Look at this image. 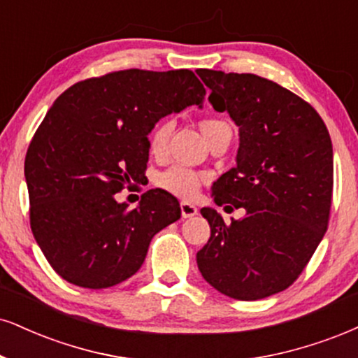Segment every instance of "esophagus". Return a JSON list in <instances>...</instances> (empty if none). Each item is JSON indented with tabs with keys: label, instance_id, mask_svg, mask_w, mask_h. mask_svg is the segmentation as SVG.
<instances>
[{
	"label": "esophagus",
	"instance_id": "esophagus-1",
	"mask_svg": "<svg viewBox=\"0 0 358 358\" xmlns=\"http://www.w3.org/2000/svg\"><path fill=\"white\" fill-rule=\"evenodd\" d=\"M180 215H182L184 219L194 217V215H197V207L189 204V202H180Z\"/></svg>",
	"mask_w": 358,
	"mask_h": 358
}]
</instances>
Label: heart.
I'll use <instances>...</instances> for the list:
<instances>
[{"instance_id":"b5f03b06","label":"heart","mask_w":358,"mask_h":358,"mask_svg":"<svg viewBox=\"0 0 358 358\" xmlns=\"http://www.w3.org/2000/svg\"><path fill=\"white\" fill-rule=\"evenodd\" d=\"M199 127L202 134L207 138V141H210L217 132L227 129V127L231 126H229L224 119L206 117L199 122ZM171 132L172 122L167 121V119L157 122V124L152 127L151 134H149V152H151L152 156H164ZM206 179L207 176L204 172L189 169V167L184 166H172L157 176L156 182L159 187L164 189L166 192L172 194V196L180 197V199H192V197L199 192V187L202 186V182H204Z\"/></svg>"}]
</instances>
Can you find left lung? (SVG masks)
Here are the masks:
<instances>
[{
  "label": "left lung",
  "mask_w": 358,
  "mask_h": 358,
  "mask_svg": "<svg viewBox=\"0 0 358 358\" xmlns=\"http://www.w3.org/2000/svg\"><path fill=\"white\" fill-rule=\"evenodd\" d=\"M197 74L210 90L209 103L219 95L215 111L231 114L241 132L237 166L214 182V201L245 209L231 224L215 209H201L210 237L197 252V267L220 294L259 301L299 279L327 231L332 141L319 113L271 79L213 69Z\"/></svg>",
  "instance_id": "1"
}]
</instances>
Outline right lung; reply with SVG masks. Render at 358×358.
Returning <instances> with one entry per match:
<instances>
[{
  "instance_id": "add662e5",
  "label": "right lung",
  "mask_w": 358,
  "mask_h": 358,
  "mask_svg": "<svg viewBox=\"0 0 358 358\" xmlns=\"http://www.w3.org/2000/svg\"><path fill=\"white\" fill-rule=\"evenodd\" d=\"M204 94L189 69H122L79 81L55 101L31 139L24 176L31 231L57 275L106 289L139 271L180 207L161 189L134 209L117 194L144 180L154 124Z\"/></svg>"
}]
</instances>
